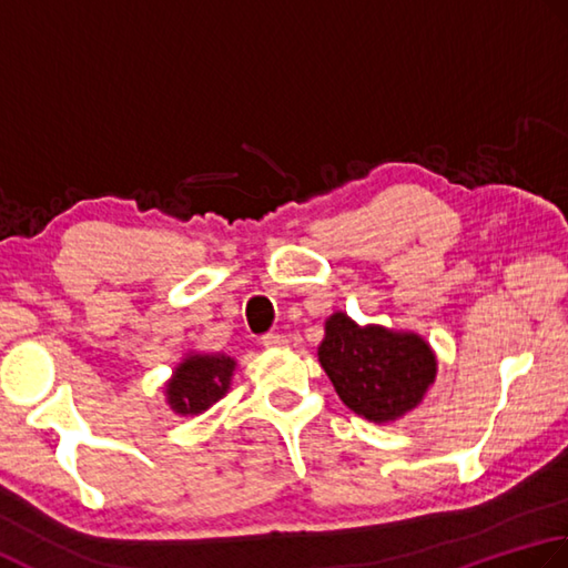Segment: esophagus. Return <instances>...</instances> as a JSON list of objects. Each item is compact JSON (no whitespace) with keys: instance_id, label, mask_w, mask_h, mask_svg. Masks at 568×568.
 <instances>
[{"instance_id":"obj_1","label":"esophagus","mask_w":568,"mask_h":568,"mask_svg":"<svg viewBox=\"0 0 568 568\" xmlns=\"http://www.w3.org/2000/svg\"><path fill=\"white\" fill-rule=\"evenodd\" d=\"M286 338L284 335H280V333H270V335H264L262 338V345L264 348H270V351H280V348H286Z\"/></svg>"}]
</instances>
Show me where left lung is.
<instances>
[{
  "instance_id": "obj_1",
  "label": "left lung",
  "mask_w": 568,
  "mask_h": 568,
  "mask_svg": "<svg viewBox=\"0 0 568 568\" xmlns=\"http://www.w3.org/2000/svg\"><path fill=\"white\" fill-rule=\"evenodd\" d=\"M318 363L345 407L375 424H392L422 404L436 382V353L419 333L395 331L335 311L323 326Z\"/></svg>"
}]
</instances>
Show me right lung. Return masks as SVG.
I'll return each mask as SVG.
<instances>
[{"label":"right lung","instance_id":"right-lung-1","mask_svg":"<svg viewBox=\"0 0 568 568\" xmlns=\"http://www.w3.org/2000/svg\"><path fill=\"white\" fill-rule=\"evenodd\" d=\"M237 361L225 353H186L164 382V397L173 414L199 416L227 395Z\"/></svg>","mask_w":568,"mask_h":568}]
</instances>
